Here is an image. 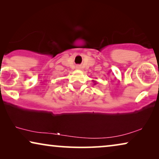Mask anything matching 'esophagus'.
Returning <instances> with one entry per match:
<instances>
[{"label":"esophagus","instance_id":"obj_1","mask_svg":"<svg viewBox=\"0 0 159 159\" xmlns=\"http://www.w3.org/2000/svg\"><path fill=\"white\" fill-rule=\"evenodd\" d=\"M77 69H81V66H77Z\"/></svg>","mask_w":159,"mask_h":159}]
</instances>
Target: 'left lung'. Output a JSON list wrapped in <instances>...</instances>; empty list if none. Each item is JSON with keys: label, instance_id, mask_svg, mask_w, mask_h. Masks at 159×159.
I'll list each match as a JSON object with an SVG mask.
<instances>
[{"label": "left lung", "instance_id": "left-lung-1", "mask_svg": "<svg viewBox=\"0 0 159 159\" xmlns=\"http://www.w3.org/2000/svg\"><path fill=\"white\" fill-rule=\"evenodd\" d=\"M93 82H94V84H96V81H95V80H93Z\"/></svg>", "mask_w": 159, "mask_h": 159}]
</instances>
